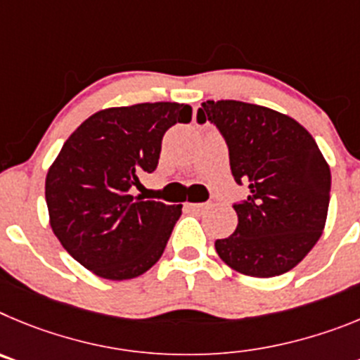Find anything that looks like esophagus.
<instances>
[{
	"label": "esophagus",
	"mask_w": 360,
	"mask_h": 360,
	"mask_svg": "<svg viewBox=\"0 0 360 360\" xmlns=\"http://www.w3.org/2000/svg\"><path fill=\"white\" fill-rule=\"evenodd\" d=\"M186 208H190L192 212H202L206 208V204L204 202H186Z\"/></svg>",
	"instance_id": "1"
}]
</instances>
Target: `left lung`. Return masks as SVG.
Listing matches in <instances>:
<instances>
[{
	"instance_id": "left-lung-1",
	"label": "left lung",
	"mask_w": 360,
	"mask_h": 360,
	"mask_svg": "<svg viewBox=\"0 0 360 360\" xmlns=\"http://www.w3.org/2000/svg\"><path fill=\"white\" fill-rule=\"evenodd\" d=\"M212 122L229 148L231 174L249 195L233 204L238 224L215 242L220 260L255 278L296 267L325 229L330 167L310 132L294 118L238 100H208L197 122Z\"/></svg>"
}]
</instances>
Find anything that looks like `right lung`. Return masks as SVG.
Instances as JSON below:
<instances>
[{
	"mask_svg": "<svg viewBox=\"0 0 360 360\" xmlns=\"http://www.w3.org/2000/svg\"><path fill=\"white\" fill-rule=\"evenodd\" d=\"M186 103L109 108L82 122L46 174L50 226L80 265L105 280L147 273L163 255L181 204L134 199L131 186L158 167L161 140L188 124Z\"/></svg>",
	"mask_w": 360,
	"mask_h": 360,
	"instance_id": "right-lung-1",
	"label": "right lung"
}]
</instances>
